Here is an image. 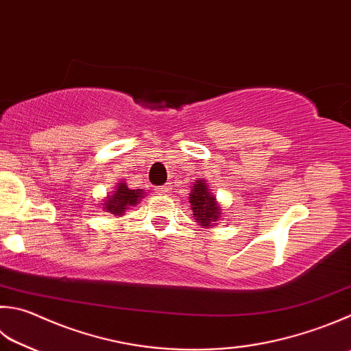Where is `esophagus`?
I'll return each instance as SVG.
<instances>
[{
    "label": "esophagus",
    "mask_w": 351,
    "mask_h": 351,
    "mask_svg": "<svg viewBox=\"0 0 351 351\" xmlns=\"http://www.w3.org/2000/svg\"><path fill=\"white\" fill-rule=\"evenodd\" d=\"M156 191H157V194L162 195V194H168L169 191H171V188L169 186H165V184H163V186H157Z\"/></svg>",
    "instance_id": "1"
}]
</instances>
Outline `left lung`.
I'll return each instance as SVG.
<instances>
[{
	"label": "left lung",
	"instance_id": "obj_1",
	"mask_svg": "<svg viewBox=\"0 0 351 351\" xmlns=\"http://www.w3.org/2000/svg\"><path fill=\"white\" fill-rule=\"evenodd\" d=\"M197 184L191 189L189 202L193 209L194 220H197L202 226H210L218 220L220 215V206L215 202V197L209 193L204 182H195Z\"/></svg>",
	"mask_w": 351,
	"mask_h": 351
}]
</instances>
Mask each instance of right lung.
Segmentation results:
<instances>
[{
	"label": "right lung",
	"mask_w": 351,
	"mask_h": 351,
	"mask_svg": "<svg viewBox=\"0 0 351 351\" xmlns=\"http://www.w3.org/2000/svg\"><path fill=\"white\" fill-rule=\"evenodd\" d=\"M138 198H142L141 189H130L125 183H119L117 189L114 191V195L108 197L107 200H105L104 206L107 209V213L122 215L125 209L134 206Z\"/></svg>",
	"instance_id": "right-lung-1"
}]
</instances>
